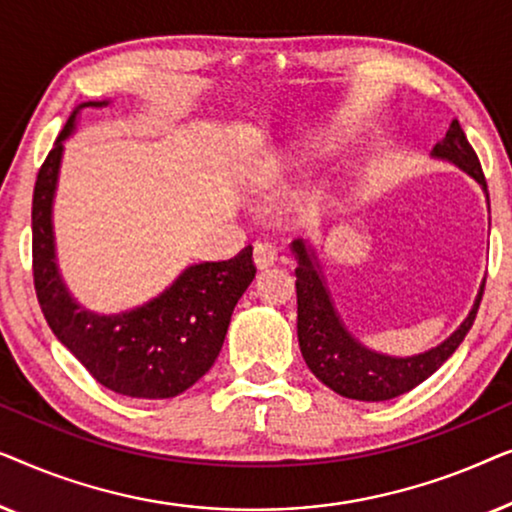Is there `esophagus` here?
Here are the masks:
<instances>
[{
  "label": "esophagus",
  "instance_id": "esophagus-1",
  "mask_svg": "<svg viewBox=\"0 0 512 512\" xmlns=\"http://www.w3.org/2000/svg\"><path fill=\"white\" fill-rule=\"evenodd\" d=\"M254 263L258 270H268L277 263V249L268 242H258L254 247Z\"/></svg>",
  "mask_w": 512,
  "mask_h": 512
}]
</instances>
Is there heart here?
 I'll use <instances>...</instances> for the list:
<instances>
[{
  "instance_id": "b5f03b06",
  "label": "heart",
  "mask_w": 512,
  "mask_h": 512,
  "mask_svg": "<svg viewBox=\"0 0 512 512\" xmlns=\"http://www.w3.org/2000/svg\"><path fill=\"white\" fill-rule=\"evenodd\" d=\"M328 151H331V142H328V139H314V142H303L293 146L289 158H286L284 165L279 167V174H282V177H298V174H303L307 167L317 163V158H321Z\"/></svg>"
}]
</instances>
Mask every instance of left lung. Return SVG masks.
<instances>
[{
	"instance_id": "1",
	"label": "left lung",
	"mask_w": 512,
	"mask_h": 512,
	"mask_svg": "<svg viewBox=\"0 0 512 512\" xmlns=\"http://www.w3.org/2000/svg\"><path fill=\"white\" fill-rule=\"evenodd\" d=\"M431 156L447 160V163L464 170L468 177H473L482 186L489 202L480 160L475 156L473 146L468 144L459 121L450 123V130L445 132L443 142L433 146ZM291 251L298 261L296 293L300 352H303L307 368L312 370L317 380L324 382L335 394L354 398V401H389V398L401 396L429 380L457 352L466 333L471 331L482 300V289H485V282H482L471 312L466 314V319L461 321L450 338L422 354L391 356L375 352L349 333L338 307L333 303L331 291H328L324 268L314 254V247L303 240H293Z\"/></svg>"
}]
</instances>
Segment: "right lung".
I'll return each mask as SVG.
<instances>
[{"label": "right lung", "instance_id": "1", "mask_svg": "<svg viewBox=\"0 0 512 512\" xmlns=\"http://www.w3.org/2000/svg\"><path fill=\"white\" fill-rule=\"evenodd\" d=\"M81 102L41 165L32 198V265L41 312L62 345L102 387L130 398H172L193 387L219 356L237 300L254 282L251 247L230 261L193 263L149 303L97 314L62 282L53 233V200L65 139L88 107Z\"/></svg>", "mask_w": 512, "mask_h": 512}]
</instances>
